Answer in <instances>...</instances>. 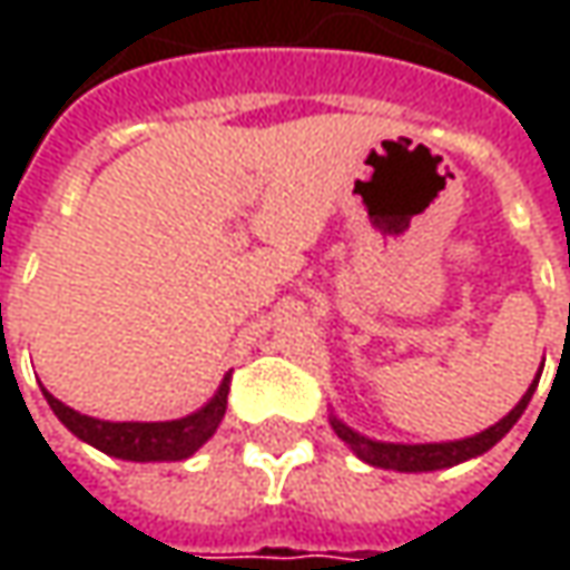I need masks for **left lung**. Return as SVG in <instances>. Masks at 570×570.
I'll list each match as a JSON object with an SVG mask.
<instances>
[{
    "label": "left lung",
    "instance_id": "1",
    "mask_svg": "<svg viewBox=\"0 0 570 570\" xmlns=\"http://www.w3.org/2000/svg\"><path fill=\"white\" fill-rule=\"evenodd\" d=\"M570 314V307H568ZM537 383H530V390L523 393V400L501 419L494 422L492 428L472 434V438H460V441H441V444H390V441H374V438H364L362 431L348 428L342 419L330 415V425L340 434L342 441L348 444V450L364 460L367 466H377V470H396V472H434V470H448V466H456V463H466V460H475L482 456L485 450H492L511 428L517 425V419L527 412V405L537 393Z\"/></svg>",
    "mask_w": 570,
    "mask_h": 570
}]
</instances>
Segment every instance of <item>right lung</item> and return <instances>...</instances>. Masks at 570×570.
<instances>
[{"label":"right lung","instance_id":"1","mask_svg":"<svg viewBox=\"0 0 570 570\" xmlns=\"http://www.w3.org/2000/svg\"><path fill=\"white\" fill-rule=\"evenodd\" d=\"M228 381L230 374H225L215 396L203 409L189 412L184 419H170V422H107L95 415H81L66 403H59L50 390H43V396L56 419L69 428L78 441L98 448L100 453L129 460V463H177V460L193 456L218 431L228 409Z\"/></svg>","mask_w":570,"mask_h":570}]
</instances>
